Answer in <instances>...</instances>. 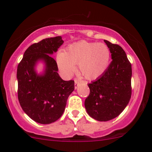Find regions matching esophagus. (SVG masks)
I'll return each mask as SVG.
<instances>
[{
	"label": "esophagus",
	"instance_id": "obj_1",
	"mask_svg": "<svg viewBox=\"0 0 152 152\" xmlns=\"http://www.w3.org/2000/svg\"><path fill=\"white\" fill-rule=\"evenodd\" d=\"M78 86H79V81L77 79H75L74 80V87H75V89H76L78 87Z\"/></svg>",
	"mask_w": 152,
	"mask_h": 152
}]
</instances>
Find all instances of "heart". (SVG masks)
Returning <instances> with one entry per match:
<instances>
[{
	"instance_id": "heart-1",
	"label": "heart",
	"mask_w": 152,
	"mask_h": 152,
	"mask_svg": "<svg viewBox=\"0 0 152 152\" xmlns=\"http://www.w3.org/2000/svg\"><path fill=\"white\" fill-rule=\"evenodd\" d=\"M110 52L102 43H90L80 41L71 44L64 53H59L57 56L58 66L67 76L76 72L78 64L84 77L95 79L102 76L109 64Z\"/></svg>"
}]
</instances>
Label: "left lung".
<instances>
[{"mask_svg":"<svg viewBox=\"0 0 152 152\" xmlns=\"http://www.w3.org/2000/svg\"><path fill=\"white\" fill-rule=\"evenodd\" d=\"M104 41L112 61L102 76L88 84L90 94L85 100L87 113L99 121L118 116L128 105L132 93V67L127 55L120 45Z\"/></svg>","mask_w":152,"mask_h":152,"instance_id":"8db88e82","label":"left lung"}]
</instances>
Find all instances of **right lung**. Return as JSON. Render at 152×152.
Listing matches in <instances>:
<instances>
[{
  "label": "right lung",
  "mask_w": 152,
  "mask_h": 152,
  "mask_svg": "<svg viewBox=\"0 0 152 152\" xmlns=\"http://www.w3.org/2000/svg\"><path fill=\"white\" fill-rule=\"evenodd\" d=\"M64 41L61 36L45 38L26 49L18 64V99L23 111L34 121L49 124L62 116L74 81L62 80L56 61L50 55L56 53ZM39 61L45 63L43 74L35 69Z\"/></svg>",
  "instance_id": "right-lung-1"
}]
</instances>
